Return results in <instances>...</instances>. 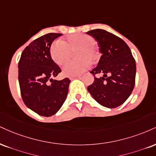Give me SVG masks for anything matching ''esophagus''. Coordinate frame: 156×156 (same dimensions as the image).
Listing matches in <instances>:
<instances>
[{
    "label": "esophagus",
    "instance_id": "34e87169",
    "mask_svg": "<svg viewBox=\"0 0 156 156\" xmlns=\"http://www.w3.org/2000/svg\"><path fill=\"white\" fill-rule=\"evenodd\" d=\"M81 77H80V76H72V77H70V80H73V79H76V78H80Z\"/></svg>",
    "mask_w": 156,
    "mask_h": 156
}]
</instances>
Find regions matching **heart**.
I'll return each mask as SVG.
<instances>
[{"instance_id":"obj_1","label":"heart","mask_w":156,"mask_h":156,"mask_svg":"<svg viewBox=\"0 0 156 156\" xmlns=\"http://www.w3.org/2000/svg\"><path fill=\"white\" fill-rule=\"evenodd\" d=\"M76 51V57L79 59L70 61L62 68L63 74L66 76H79L90 67V60L97 57V48L92 37L83 34H74L67 36L63 42L57 41L50 48V55L58 65H62L70 58L71 51Z\"/></svg>"}]
</instances>
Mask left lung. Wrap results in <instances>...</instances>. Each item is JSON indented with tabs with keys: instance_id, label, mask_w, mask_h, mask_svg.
<instances>
[{
	"instance_id": "obj_1",
	"label": "left lung",
	"mask_w": 156,
	"mask_h": 156,
	"mask_svg": "<svg viewBox=\"0 0 156 156\" xmlns=\"http://www.w3.org/2000/svg\"><path fill=\"white\" fill-rule=\"evenodd\" d=\"M98 42L102 54L97 66L91 73L103 76L94 77L87 89L101 105L117 108L129 98L134 89L136 62L126 43L111 33L96 29L87 32Z\"/></svg>"
}]
</instances>
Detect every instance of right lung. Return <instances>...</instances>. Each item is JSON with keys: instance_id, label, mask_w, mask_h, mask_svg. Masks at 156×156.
<instances>
[{"instance_id": "1", "label": "right lung", "mask_w": 156, "mask_h": 156, "mask_svg": "<svg viewBox=\"0 0 156 156\" xmlns=\"http://www.w3.org/2000/svg\"><path fill=\"white\" fill-rule=\"evenodd\" d=\"M61 33H48L35 39L22 51L19 62V83L25 105L38 115L49 117L67 98L70 80H54L61 69L50 55L52 42Z\"/></svg>"}]
</instances>
